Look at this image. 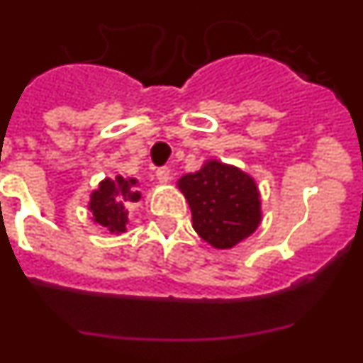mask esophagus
<instances>
[{
  "label": "esophagus",
  "instance_id": "1",
  "mask_svg": "<svg viewBox=\"0 0 363 363\" xmlns=\"http://www.w3.org/2000/svg\"><path fill=\"white\" fill-rule=\"evenodd\" d=\"M156 178H158L160 184L167 185L172 179L171 169H169V167H162V169H158V172H156Z\"/></svg>",
  "mask_w": 363,
  "mask_h": 363
}]
</instances>
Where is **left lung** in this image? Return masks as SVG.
<instances>
[{
	"label": "left lung",
	"instance_id": "1",
	"mask_svg": "<svg viewBox=\"0 0 363 363\" xmlns=\"http://www.w3.org/2000/svg\"><path fill=\"white\" fill-rule=\"evenodd\" d=\"M192 227L214 249H233L262 223V200L255 178L234 165L207 160L200 171L178 179Z\"/></svg>",
	"mask_w": 363,
	"mask_h": 363
}]
</instances>
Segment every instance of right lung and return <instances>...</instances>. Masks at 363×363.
<instances>
[{
    "mask_svg": "<svg viewBox=\"0 0 363 363\" xmlns=\"http://www.w3.org/2000/svg\"><path fill=\"white\" fill-rule=\"evenodd\" d=\"M138 185L136 178H123L121 174L99 182L89 201V211L96 225L112 234L125 233L129 223V205L142 198Z\"/></svg>",
    "mask_w": 363,
    "mask_h": 363,
    "instance_id": "obj_1",
    "label": "right lung"
}]
</instances>
